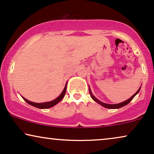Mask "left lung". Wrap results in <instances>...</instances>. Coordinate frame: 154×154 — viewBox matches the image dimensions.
<instances>
[{"label": "left lung", "instance_id": "obj_1", "mask_svg": "<svg viewBox=\"0 0 154 154\" xmlns=\"http://www.w3.org/2000/svg\"><path fill=\"white\" fill-rule=\"evenodd\" d=\"M140 89H141V87H140V88H139V89H138V91H137V92H136L135 94H134L133 95V96L130 97V98L129 99V100H127L124 101V102H122V103H119V104H106V103L102 102H100V100H97V99L96 98V97H95L94 96V95H93L92 93H91V89H90V87H89V94H90V96L91 97V98L93 99V100H94L95 102L98 103V104H100V105H102V106H104V107H105V108H107V109H119V108H121V107H123V106H126V105L129 104V103L130 102H131V101L132 100H133L134 97H135L136 95H137V94H138V93L139 92Z\"/></svg>", "mask_w": 154, "mask_h": 154}]
</instances>
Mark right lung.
<instances>
[{
  "label": "right lung",
  "instance_id": "obj_1",
  "mask_svg": "<svg viewBox=\"0 0 154 154\" xmlns=\"http://www.w3.org/2000/svg\"><path fill=\"white\" fill-rule=\"evenodd\" d=\"M66 89H67V85H65V88H64L63 91H62V93L60 94V95L57 98L55 99V100L51 101V102H44V103H35V102H30V101H29L28 100H26V99L24 98V97H22L23 98V100H24L25 102H26L28 104L32 105V106H35V107H37V108H39V109H48V108H50V107H52V106H54V105H56L57 104V103H59L60 101L63 99V97H65V92H66Z\"/></svg>",
  "mask_w": 154,
  "mask_h": 154
}]
</instances>
